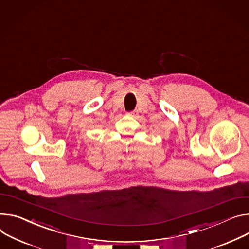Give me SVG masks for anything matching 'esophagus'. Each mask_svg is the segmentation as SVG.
I'll return each instance as SVG.
<instances>
[{"mask_svg":"<svg viewBox=\"0 0 249 249\" xmlns=\"http://www.w3.org/2000/svg\"><path fill=\"white\" fill-rule=\"evenodd\" d=\"M129 116H133V117H136L138 115V111L137 110H134V111H131L128 113Z\"/></svg>","mask_w":249,"mask_h":249,"instance_id":"34e87169","label":"esophagus"}]
</instances>
